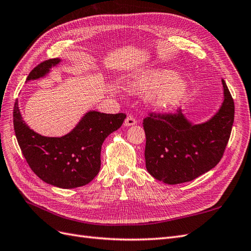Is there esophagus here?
I'll use <instances>...</instances> for the list:
<instances>
[{"instance_id": "1", "label": "esophagus", "mask_w": 251, "mask_h": 251, "mask_svg": "<svg viewBox=\"0 0 251 251\" xmlns=\"http://www.w3.org/2000/svg\"><path fill=\"white\" fill-rule=\"evenodd\" d=\"M137 124V119H136L133 115H128L126 120H125V126H134Z\"/></svg>"}]
</instances>
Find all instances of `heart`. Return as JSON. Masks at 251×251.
Instances as JSON below:
<instances>
[{
	"label": "heart",
	"instance_id": "b5f03b06",
	"mask_svg": "<svg viewBox=\"0 0 251 251\" xmlns=\"http://www.w3.org/2000/svg\"><path fill=\"white\" fill-rule=\"evenodd\" d=\"M132 89L139 93H155L154 101L159 108L174 109L185 100L188 93L186 81L177 76L172 70L154 69L136 76L131 83Z\"/></svg>",
	"mask_w": 251,
	"mask_h": 251
}]
</instances>
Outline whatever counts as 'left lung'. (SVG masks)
I'll return each instance as SVG.
<instances>
[{
  "instance_id": "8db88e82",
  "label": "left lung",
  "mask_w": 251,
  "mask_h": 251,
  "mask_svg": "<svg viewBox=\"0 0 251 251\" xmlns=\"http://www.w3.org/2000/svg\"><path fill=\"white\" fill-rule=\"evenodd\" d=\"M224 101L209 121L192 126L180 109L149 112L143 118L146 166L155 179L179 184L198 178L221 160L234 119L233 98L222 79Z\"/></svg>"
}]
</instances>
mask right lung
<instances>
[{
  "instance_id": "right-lung-1",
  "label": "right lung",
  "mask_w": 251,
  "mask_h": 251,
  "mask_svg": "<svg viewBox=\"0 0 251 251\" xmlns=\"http://www.w3.org/2000/svg\"><path fill=\"white\" fill-rule=\"evenodd\" d=\"M59 62V58L42 62L29 73L27 81L44 76ZM126 117V113L89 112L69 134L45 137L24 123L18 100L13 107L14 132L30 169L44 182L60 188L83 186L96 177L100 170L101 144Z\"/></svg>"
}]
</instances>
